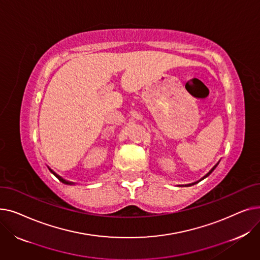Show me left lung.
Wrapping results in <instances>:
<instances>
[{
    "instance_id": "left-lung-1",
    "label": "left lung",
    "mask_w": 260,
    "mask_h": 260,
    "mask_svg": "<svg viewBox=\"0 0 260 260\" xmlns=\"http://www.w3.org/2000/svg\"><path fill=\"white\" fill-rule=\"evenodd\" d=\"M216 167H217V166H216ZM216 167H214V168H213V169H212V170H211V171H210V173H209V174H208V175H210V174H211V173H212V172H213V171H214V169H215V168H216ZM208 175H207V176H208Z\"/></svg>"
}]
</instances>
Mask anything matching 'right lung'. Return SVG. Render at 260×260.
<instances>
[{
	"mask_svg": "<svg viewBox=\"0 0 260 260\" xmlns=\"http://www.w3.org/2000/svg\"><path fill=\"white\" fill-rule=\"evenodd\" d=\"M48 169H49V168H48ZM49 171H50V172H51V173H52V174H53L54 176H56V177H57V178H58V179H59V180H60L61 182H63V183H65V184H72V182H70V181H67V180L63 179L61 176H59V175H58L57 173H54V172H53V171H52L51 169H49Z\"/></svg>",
	"mask_w": 260,
	"mask_h": 260,
	"instance_id": "1",
	"label": "right lung"
}]
</instances>
